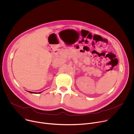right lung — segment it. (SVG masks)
<instances>
[{"instance_id": "1", "label": "right lung", "mask_w": 134, "mask_h": 134, "mask_svg": "<svg viewBox=\"0 0 134 134\" xmlns=\"http://www.w3.org/2000/svg\"><path fill=\"white\" fill-rule=\"evenodd\" d=\"M27 92H30V93H34V94H37L36 93H35V92H30V91H27ZM42 92H38L37 93L39 94V93H41Z\"/></svg>"}]
</instances>
